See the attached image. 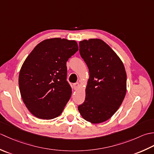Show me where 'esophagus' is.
Listing matches in <instances>:
<instances>
[{
  "mask_svg": "<svg viewBox=\"0 0 154 154\" xmlns=\"http://www.w3.org/2000/svg\"><path fill=\"white\" fill-rule=\"evenodd\" d=\"M73 86H74V90H78V88H79V87H80V84L78 83V82L74 83L73 84Z\"/></svg>",
  "mask_w": 154,
  "mask_h": 154,
  "instance_id": "1",
  "label": "esophagus"
}]
</instances>
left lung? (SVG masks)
<instances>
[{"label":"left lung","instance_id":"1","mask_svg":"<svg viewBox=\"0 0 154 154\" xmlns=\"http://www.w3.org/2000/svg\"><path fill=\"white\" fill-rule=\"evenodd\" d=\"M80 54L89 69L86 98L78 109L88 122L99 124L110 118L126 93V73L120 58L100 39L79 43Z\"/></svg>","mask_w":154,"mask_h":154}]
</instances>
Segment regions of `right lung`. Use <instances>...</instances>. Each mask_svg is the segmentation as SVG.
Returning a JSON list of instances; mask_svg holds the SVG:
<instances>
[{
    "label": "right lung",
    "mask_w": 154,
    "mask_h": 154,
    "mask_svg": "<svg viewBox=\"0 0 154 154\" xmlns=\"http://www.w3.org/2000/svg\"><path fill=\"white\" fill-rule=\"evenodd\" d=\"M78 51L75 40H43L22 66L18 84L24 104L34 116L51 120L61 114L70 100L66 62Z\"/></svg>",
    "instance_id": "right-lung-1"
}]
</instances>
